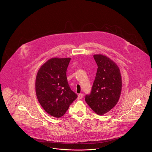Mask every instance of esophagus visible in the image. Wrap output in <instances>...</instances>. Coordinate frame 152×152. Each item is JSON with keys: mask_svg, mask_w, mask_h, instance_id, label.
I'll return each mask as SVG.
<instances>
[{"mask_svg": "<svg viewBox=\"0 0 152 152\" xmlns=\"http://www.w3.org/2000/svg\"><path fill=\"white\" fill-rule=\"evenodd\" d=\"M83 94H79L78 95L77 99H78L79 100H80V99H82L83 98Z\"/></svg>", "mask_w": 152, "mask_h": 152, "instance_id": "34e87169", "label": "esophagus"}]
</instances>
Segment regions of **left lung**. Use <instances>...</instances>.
Wrapping results in <instances>:
<instances>
[{
    "label": "left lung",
    "mask_w": 152,
    "mask_h": 152,
    "mask_svg": "<svg viewBox=\"0 0 152 152\" xmlns=\"http://www.w3.org/2000/svg\"><path fill=\"white\" fill-rule=\"evenodd\" d=\"M98 66L95 80L90 94L85 101L98 115L110 111L117 104L122 89V79L117 65L107 56L94 55Z\"/></svg>",
    "instance_id": "obj_1"
}]
</instances>
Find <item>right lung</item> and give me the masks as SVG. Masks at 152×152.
<instances>
[{
	"label": "right lung",
	"instance_id": "add662e5",
	"mask_svg": "<svg viewBox=\"0 0 152 152\" xmlns=\"http://www.w3.org/2000/svg\"><path fill=\"white\" fill-rule=\"evenodd\" d=\"M71 58H53L44 64L35 79L37 97L51 116L62 117L77 97L68 84L66 70Z\"/></svg>",
	"mask_w": 152,
	"mask_h": 152
}]
</instances>
